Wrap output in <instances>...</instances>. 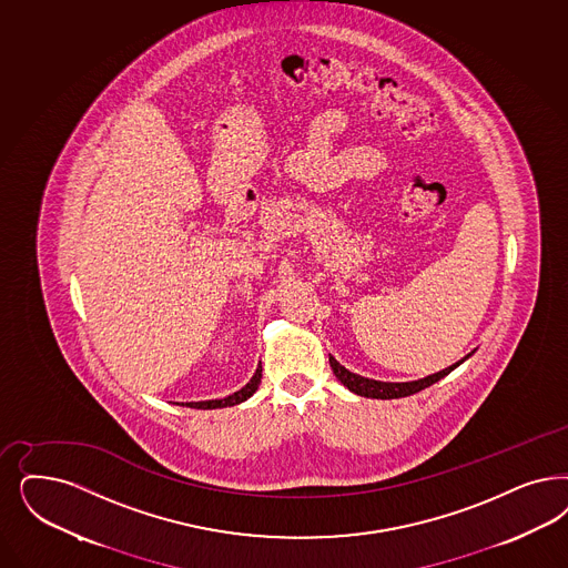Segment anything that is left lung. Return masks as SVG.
<instances>
[{
    "mask_svg": "<svg viewBox=\"0 0 568 568\" xmlns=\"http://www.w3.org/2000/svg\"><path fill=\"white\" fill-rule=\"evenodd\" d=\"M468 358V356H466ZM459 363H464V358L459 361ZM459 363H455V365H450L447 369H443V372L434 373V375H428V377H424V379H417V382H403V384H390V382H375V379H367V377H361V375H356V373L348 372L346 367H342L333 356H329V365H332L333 373H335V377L348 388V390H353L354 394H358V396H367V398H400V396H412L415 392L424 390V388H428L432 386L434 382H438V379H443L445 375H449Z\"/></svg>",
    "mask_w": 568,
    "mask_h": 568,
    "instance_id": "1",
    "label": "left lung"
}]
</instances>
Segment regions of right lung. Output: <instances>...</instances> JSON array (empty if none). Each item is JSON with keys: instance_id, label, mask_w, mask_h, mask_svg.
<instances>
[{"instance_id": "add662e5", "label": "right lung", "mask_w": 568, "mask_h": 568, "mask_svg": "<svg viewBox=\"0 0 568 568\" xmlns=\"http://www.w3.org/2000/svg\"><path fill=\"white\" fill-rule=\"evenodd\" d=\"M262 379V365L255 369L254 377L250 379V384L245 388L226 396V398H220V400H203V403H186V407H195V409H217V407H233L239 405L243 400H247L255 390H257V384Z\"/></svg>"}]
</instances>
